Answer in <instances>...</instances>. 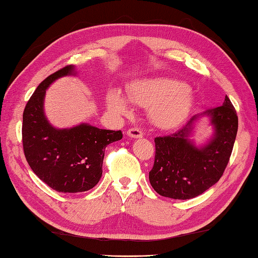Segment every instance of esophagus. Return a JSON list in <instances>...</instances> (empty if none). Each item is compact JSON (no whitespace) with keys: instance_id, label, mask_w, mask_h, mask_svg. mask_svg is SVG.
<instances>
[{"instance_id":"1","label":"esophagus","mask_w":258,"mask_h":258,"mask_svg":"<svg viewBox=\"0 0 258 258\" xmlns=\"http://www.w3.org/2000/svg\"><path fill=\"white\" fill-rule=\"evenodd\" d=\"M127 135L131 139H142L143 138V133L141 132L139 128H130L127 131Z\"/></svg>"}]
</instances>
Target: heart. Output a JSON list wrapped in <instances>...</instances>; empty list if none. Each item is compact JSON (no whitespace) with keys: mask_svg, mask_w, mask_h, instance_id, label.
<instances>
[{"mask_svg":"<svg viewBox=\"0 0 258 258\" xmlns=\"http://www.w3.org/2000/svg\"><path fill=\"white\" fill-rule=\"evenodd\" d=\"M127 97L117 89L106 94V106L119 115L131 112L130 102L149 106L151 122L160 128H173L189 116L195 104V95L184 81L160 76L134 81L127 87Z\"/></svg>","mask_w":258,"mask_h":258,"instance_id":"heart-1","label":"heart"}]
</instances>
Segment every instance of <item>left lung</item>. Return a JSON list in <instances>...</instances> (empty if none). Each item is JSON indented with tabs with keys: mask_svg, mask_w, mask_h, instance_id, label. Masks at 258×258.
<instances>
[{
	"mask_svg": "<svg viewBox=\"0 0 258 258\" xmlns=\"http://www.w3.org/2000/svg\"><path fill=\"white\" fill-rule=\"evenodd\" d=\"M207 118L212 134L204 144L191 139L196 125ZM238 118L227 96L223 105L191 117L182 130L155 139V162L150 183L156 193L174 200H189L216 184L225 171L236 139Z\"/></svg>",
	"mask_w": 258,
	"mask_h": 258,
	"instance_id": "obj_1",
	"label": "left lung"
}]
</instances>
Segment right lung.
Listing matches in <instances>:
<instances>
[{
	"label": "right lung",
	"instance_id": "add662e5",
	"mask_svg": "<svg viewBox=\"0 0 258 258\" xmlns=\"http://www.w3.org/2000/svg\"><path fill=\"white\" fill-rule=\"evenodd\" d=\"M78 75L69 65L37 86L23 113L22 138L26 161L38 178L61 193L86 191L100 182L104 152L108 144L122 140L120 131L102 130L89 123L58 128L47 119L46 90L56 80Z\"/></svg>",
	"mask_w": 258,
	"mask_h": 258
}]
</instances>
